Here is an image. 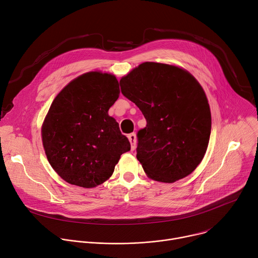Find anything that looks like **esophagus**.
I'll list each match as a JSON object with an SVG mask.
<instances>
[{
	"label": "esophagus",
	"mask_w": 258,
	"mask_h": 258,
	"mask_svg": "<svg viewBox=\"0 0 258 258\" xmlns=\"http://www.w3.org/2000/svg\"><path fill=\"white\" fill-rule=\"evenodd\" d=\"M128 140L131 142V146H132V150H135L137 147V137L135 133H132L128 135Z\"/></svg>",
	"instance_id": "34e87169"
}]
</instances>
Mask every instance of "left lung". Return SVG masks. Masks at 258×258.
I'll return each instance as SVG.
<instances>
[{"mask_svg":"<svg viewBox=\"0 0 258 258\" xmlns=\"http://www.w3.org/2000/svg\"><path fill=\"white\" fill-rule=\"evenodd\" d=\"M121 93L147 120L138 132L137 158L150 178L173 182L202 161L211 132L205 92L180 67L144 62L121 78Z\"/></svg>","mask_w":258,"mask_h":258,"instance_id":"8db88e82","label":"left lung"}]
</instances>
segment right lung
Wrapping results in <instances>:
<instances>
[{"mask_svg": "<svg viewBox=\"0 0 258 258\" xmlns=\"http://www.w3.org/2000/svg\"><path fill=\"white\" fill-rule=\"evenodd\" d=\"M110 73L87 72L70 82L54 99L42 126L49 163L67 182L97 187L114 171L131 144L108 110L119 97Z\"/></svg>", "mask_w": 258, "mask_h": 258, "instance_id": "obj_1", "label": "right lung"}]
</instances>
